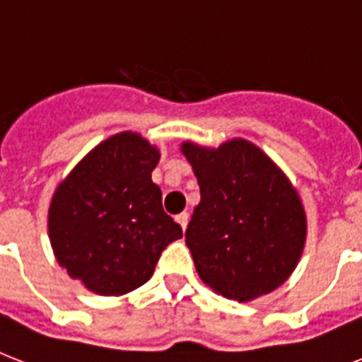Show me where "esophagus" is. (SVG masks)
Masks as SVG:
<instances>
[{
    "label": "esophagus",
    "instance_id": "1",
    "mask_svg": "<svg viewBox=\"0 0 362 362\" xmlns=\"http://www.w3.org/2000/svg\"><path fill=\"white\" fill-rule=\"evenodd\" d=\"M176 221H178V223H180L182 231H186L187 221H189V214H187V212H182V214L176 216Z\"/></svg>",
    "mask_w": 362,
    "mask_h": 362
}]
</instances>
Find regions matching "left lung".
<instances>
[{"instance_id": "left-lung-1", "label": "left lung", "mask_w": 362, "mask_h": 362, "mask_svg": "<svg viewBox=\"0 0 362 362\" xmlns=\"http://www.w3.org/2000/svg\"><path fill=\"white\" fill-rule=\"evenodd\" d=\"M201 203L186 244L201 280L238 303L274 291L291 276L306 240L297 189L255 144L233 139L220 148L184 142Z\"/></svg>"}]
</instances>
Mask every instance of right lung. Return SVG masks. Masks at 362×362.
Here are the masks:
<instances>
[{"instance_id":"right-lung-1","label":"right lung","mask_w":362,"mask_h":362,"mask_svg":"<svg viewBox=\"0 0 362 362\" xmlns=\"http://www.w3.org/2000/svg\"><path fill=\"white\" fill-rule=\"evenodd\" d=\"M158 148L124 131L93 148L52 195L48 237L58 263L92 293L118 297L146 284L182 238L152 182Z\"/></svg>"}]
</instances>
